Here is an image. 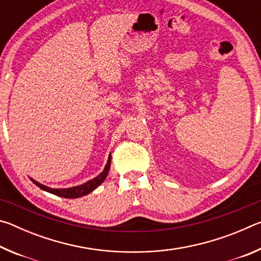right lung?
<instances>
[{"instance_id": "1", "label": "right lung", "mask_w": 261, "mask_h": 261, "mask_svg": "<svg viewBox=\"0 0 261 261\" xmlns=\"http://www.w3.org/2000/svg\"><path fill=\"white\" fill-rule=\"evenodd\" d=\"M110 162H112V155H110V154H109L108 161H107V163H106L103 170L101 171V173L98 176H96V177L92 178L90 180H87L86 183L81 184V185H77V187H72V188L54 189V188L46 187V185L39 183L38 180H35V179L31 178V177H30V179L32 180V182L35 185H37V187H39L41 190H43V191L53 193V194H55V196H59V197L69 198V199H72V198H79V197L86 196V194H88L90 192L93 191V190H95L96 188H98L101 183H103L106 177H107V175L109 173Z\"/></svg>"}]
</instances>
